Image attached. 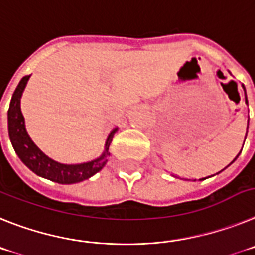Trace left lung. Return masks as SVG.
<instances>
[{"mask_svg": "<svg viewBox=\"0 0 255 255\" xmlns=\"http://www.w3.org/2000/svg\"><path fill=\"white\" fill-rule=\"evenodd\" d=\"M243 88H244V91H245V87H244V86H243ZM245 103L248 104V99H247V92H245ZM248 127H249V119H248ZM247 133H248V130H247ZM245 138H247V134H245ZM241 150H243V149H241ZM240 152H241V151H240ZM240 152H239V154H238V156H239V155H240ZM238 156H236V158H235L234 160H232L231 163H230L229 165H231L232 163H234V161L236 160V159H238ZM229 165H227V167H229ZM227 167H226V168H227ZM222 170H223V169H222ZM222 170H221V172H222ZM221 172H218V173H221ZM218 173H217V174H218ZM203 180H207V178H200V181H203Z\"/></svg>", "mask_w": 255, "mask_h": 255, "instance_id": "obj_1", "label": "left lung"}]
</instances>
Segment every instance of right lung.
<instances>
[{
    "label": "right lung",
    "mask_w": 255,
    "mask_h": 255,
    "mask_svg": "<svg viewBox=\"0 0 255 255\" xmlns=\"http://www.w3.org/2000/svg\"><path fill=\"white\" fill-rule=\"evenodd\" d=\"M29 78L30 75H26L19 82V85L12 95V99H11L7 113L8 137H10L15 152L32 172H34L37 176L43 177L46 180L63 183V185H70V183L88 180L90 177L96 174L99 170L105 167L108 156L110 155L109 146L112 143L115 132L118 130V127L114 128L106 138L105 149H104L103 154L92 160L79 163V164H64V163H59V161L51 159L45 152L39 150L38 146L33 142L26 132L25 119H24L20 109V100Z\"/></svg>",
    "instance_id": "obj_1"
}]
</instances>
